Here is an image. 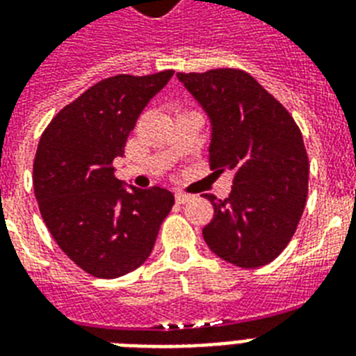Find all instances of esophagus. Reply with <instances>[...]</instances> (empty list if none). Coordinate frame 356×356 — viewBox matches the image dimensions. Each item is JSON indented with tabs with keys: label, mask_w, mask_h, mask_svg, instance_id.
I'll use <instances>...</instances> for the list:
<instances>
[{
	"label": "esophagus",
	"mask_w": 356,
	"mask_h": 356,
	"mask_svg": "<svg viewBox=\"0 0 356 356\" xmlns=\"http://www.w3.org/2000/svg\"><path fill=\"white\" fill-rule=\"evenodd\" d=\"M190 200H192V195L186 194V192H175V201H177V203H181V205Z\"/></svg>",
	"instance_id": "34e87169"
}]
</instances>
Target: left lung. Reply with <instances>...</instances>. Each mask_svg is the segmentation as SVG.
Wrapping results in <instances>:
<instances>
[{
  "instance_id": "obj_1",
  "label": "left lung",
  "mask_w": 356,
  "mask_h": 356,
  "mask_svg": "<svg viewBox=\"0 0 356 356\" xmlns=\"http://www.w3.org/2000/svg\"><path fill=\"white\" fill-rule=\"evenodd\" d=\"M209 114V162L233 173L227 200L214 207L203 238L212 253L238 268L275 260L292 240L309 194V156L286 108L242 70L177 74Z\"/></svg>"
}]
</instances>
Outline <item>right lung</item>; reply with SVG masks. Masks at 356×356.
I'll return each mask as SVG.
<instances>
[{"label":"right lung","instance_id":"add662e5","mask_svg":"<svg viewBox=\"0 0 356 356\" xmlns=\"http://www.w3.org/2000/svg\"><path fill=\"white\" fill-rule=\"evenodd\" d=\"M172 75L99 81L58 111L38 142L33 186L44 223L58 248L99 279L144 264L175 203L161 186L123 188L113 168L140 113Z\"/></svg>","mask_w":356,"mask_h":356}]
</instances>
